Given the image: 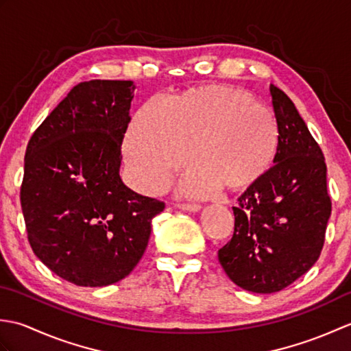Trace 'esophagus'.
I'll return each mask as SVG.
<instances>
[{"instance_id":"esophagus-1","label":"esophagus","mask_w":351,"mask_h":351,"mask_svg":"<svg viewBox=\"0 0 351 351\" xmlns=\"http://www.w3.org/2000/svg\"><path fill=\"white\" fill-rule=\"evenodd\" d=\"M176 208H180L182 211H191V213H196L200 210V206L196 204H176Z\"/></svg>"}]
</instances>
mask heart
Listing matches in <instances>:
<instances>
[{"label": "heart", "mask_w": 351, "mask_h": 351, "mask_svg": "<svg viewBox=\"0 0 351 351\" xmlns=\"http://www.w3.org/2000/svg\"><path fill=\"white\" fill-rule=\"evenodd\" d=\"M280 128L270 110L247 92L226 84L190 87L164 104L145 102L123 140L131 176L147 193L169 185L191 161L199 166L181 181L187 196H208L225 185L240 191L270 171Z\"/></svg>", "instance_id": "heart-1"}]
</instances>
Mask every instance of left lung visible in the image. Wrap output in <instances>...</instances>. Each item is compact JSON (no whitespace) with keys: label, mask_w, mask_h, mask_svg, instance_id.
Wrapping results in <instances>:
<instances>
[{"label":"left lung","mask_w":351,"mask_h":351,"mask_svg":"<svg viewBox=\"0 0 351 351\" xmlns=\"http://www.w3.org/2000/svg\"><path fill=\"white\" fill-rule=\"evenodd\" d=\"M280 145L270 171L232 206L234 235L219 250L228 278L245 291L278 293L317 263L332 202L318 143L288 96L270 86Z\"/></svg>","instance_id":"obj_1"}]
</instances>
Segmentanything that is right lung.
<instances>
[{
  "instance_id": "1",
  "label": "right lung",
  "mask_w": 351,
  "mask_h": 351,
  "mask_svg": "<svg viewBox=\"0 0 351 351\" xmlns=\"http://www.w3.org/2000/svg\"><path fill=\"white\" fill-rule=\"evenodd\" d=\"M132 81L75 86L28 141L21 206L34 255L78 287H107L143 256L164 202L122 182Z\"/></svg>"
}]
</instances>
